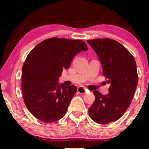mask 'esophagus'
I'll return each mask as SVG.
<instances>
[{"instance_id":"obj_1","label":"esophagus","mask_w":149,"mask_h":149,"mask_svg":"<svg viewBox=\"0 0 149 149\" xmlns=\"http://www.w3.org/2000/svg\"><path fill=\"white\" fill-rule=\"evenodd\" d=\"M77 92L80 94H85L86 93V89L84 87H79L77 88Z\"/></svg>"}]
</instances>
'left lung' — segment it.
Masks as SVG:
<instances>
[{"label": "left lung", "mask_w": 149, "mask_h": 149, "mask_svg": "<svg viewBox=\"0 0 149 149\" xmlns=\"http://www.w3.org/2000/svg\"><path fill=\"white\" fill-rule=\"evenodd\" d=\"M101 64L103 74L109 84L108 95L94 91L95 100L89 112L91 119L107 124L119 119L131 104L137 86V65L132 54L115 40H87Z\"/></svg>", "instance_id": "left-lung-1"}]
</instances>
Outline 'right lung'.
I'll list each match as a JSON object with an SVG mask.
<instances>
[{"instance_id":"obj_1","label":"right lung","mask_w":149,"mask_h":149,"mask_svg":"<svg viewBox=\"0 0 149 149\" xmlns=\"http://www.w3.org/2000/svg\"><path fill=\"white\" fill-rule=\"evenodd\" d=\"M87 50L81 40L53 37L29 52L22 68V89L25 104L33 116L47 123L64 117L77 88L59 84V77L75 55Z\"/></svg>"}]
</instances>
